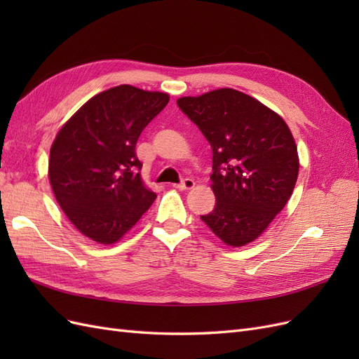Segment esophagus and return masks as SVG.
Masks as SVG:
<instances>
[{"mask_svg":"<svg viewBox=\"0 0 359 359\" xmlns=\"http://www.w3.org/2000/svg\"><path fill=\"white\" fill-rule=\"evenodd\" d=\"M175 187L178 190H191L194 187V181L191 178H186V180H182L180 184H175Z\"/></svg>","mask_w":359,"mask_h":359,"instance_id":"esophagus-1","label":"esophagus"}]
</instances>
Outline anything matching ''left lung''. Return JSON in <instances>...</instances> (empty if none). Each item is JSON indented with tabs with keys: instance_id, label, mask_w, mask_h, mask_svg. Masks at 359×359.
I'll return each instance as SVG.
<instances>
[{
	"instance_id": "left-lung-1",
	"label": "left lung",
	"mask_w": 359,
	"mask_h": 359,
	"mask_svg": "<svg viewBox=\"0 0 359 359\" xmlns=\"http://www.w3.org/2000/svg\"><path fill=\"white\" fill-rule=\"evenodd\" d=\"M180 109L212 148L215 208L202 222L231 247L257 236L285 208L299 158L285 119L241 91L220 88L181 97Z\"/></svg>"
}]
</instances>
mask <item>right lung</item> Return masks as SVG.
Listing matches in <instances>:
<instances>
[{"label": "right lung", "instance_id": "add662e5", "mask_svg": "<svg viewBox=\"0 0 359 359\" xmlns=\"http://www.w3.org/2000/svg\"><path fill=\"white\" fill-rule=\"evenodd\" d=\"M168 102L166 93L114 86L91 97L53 140L50 187L67 219L90 240L119 241L156 201L140 178L135 149Z\"/></svg>", "mask_w": 359, "mask_h": 359}]
</instances>
